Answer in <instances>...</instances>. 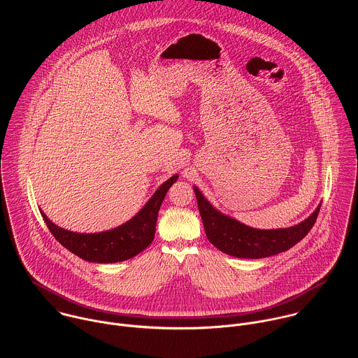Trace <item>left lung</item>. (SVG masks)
<instances>
[{"label":"left lung","mask_w":358,"mask_h":358,"mask_svg":"<svg viewBox=\"0 0 358 358\" xmlns=\"http://www.w3.org/2000/svg\"><path fill=\"white\" fill-rule=\"evenodd\" d=\"M194 193L209 243L227 255L244 259H262L281 254L292 248L306 237L307 233L315 223L321 206V204H318L307 219L295 226L287 229L262 230L250 227L217 210L196 186Z\"/></svg>","instance_id":"8db88e82"}]
</instances>
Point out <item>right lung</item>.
<instances>
[{
  "mask_svg": "<svg viewBox=\"0 0 358 358\" xmlns=\"http://www.w3.org/2000/svg\"><path fill=\"white\" fill-rule=\"evenodd\" d=\"M179 175L165 180L146 205L128 222L99 233H77L56 226L41 210L53 237L70 252L92 263L124 262L146 250L154 240L159 206Z\"/></svg>",
  "mask_w": 358,
  "mask_h": 358,
  "instance_id": "obj_1",
  "label": "right lung"
}]
</instances>
